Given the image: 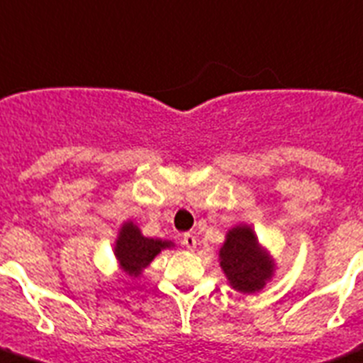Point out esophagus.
<instances>
[{"mask_svg": "<svg viewBox=\"0 0 363 363\" xmlns=\"http://www.w3.org/2000/svg\"><path fill=\"white\" fill-rule=\"evenodd\" d=\"M182 245L188 250H195L197 249V238L193 235H189V233H186V235L182 236Z\"/></svg>", "mask_w": 363, "mask_h": 363, "instance_id": "1", "label": "esophagus"}]
</instances>
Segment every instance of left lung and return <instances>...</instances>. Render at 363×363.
<instances>
[{
	"label": "left lung",
	"instance_id": "left-lung-1",
	"mask_svg": "<svg viewBox=\"0 0 363 363\" xmlns=\"http://www.w3.org/2000/svg\"><path fill=\"white\" fill-rule=\"evenodd\" d=\"M218 262L229 286L240 294L259 292L276 272V259L247 223L235 225L225 233Z\"/></svg>",
	"mask_w": 363,
	"mask_h": 363
}]
</instances>
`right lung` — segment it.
Masks as SVG:
<instances>
[{
    "mask_svg": "<svg viewBox=\"0 0 363 363\" xmlns=\"http://www.w3.org/2000/svg\"><path fill=\"white\" fill-rule=\"evenodd\" d=\"M175 243L172 240L148 238L143 236L138 223L127 220L118 229V236L114 240V256H116L118 267L132 279L141 277L143 270L154 262L161 250L172 249Z\"/></svg>",
    "mask_w": 363,
    "mask_h": 363,
    "instance_id": "add662e5",
    "label": "right lung"
}]
</instances>
